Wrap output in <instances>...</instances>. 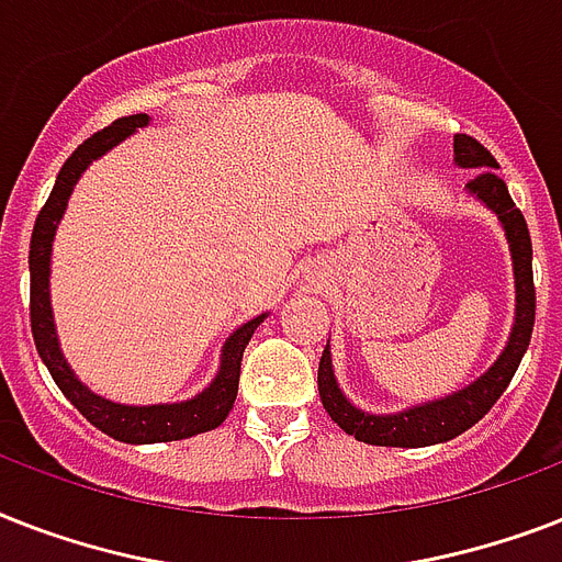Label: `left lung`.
<instances>
[{
    "mask_svg": "<svg viewBox=\"0 0 562 562\" xmlns=\"http://www.w3.org/2000/svg\"><path fill=\"white\" fill-rule=\"evenodd\" d=\"M452 159L459 168L475 170V177L467 182V194L475 196L479 203L496 214L502 223L505 240L510 249V263H514V327H510L508 345L502 348L487 371L459 392L438 397V401L417 403V406L389 412V415H374L366 408L353 406L345 392L339 389V380L334 374V359H330V345L322 353L318 362V397L327 415L339 429L353 435L357 441L374 443V447H432V443L452 441L456 435L467 432L470 426L479 424L491 406L502 397L514 380L516 368L522 362L533 330V310H537V293H533V269H531V235L525 226L522 211L516 209L508 194V186L496 173V159L487 147H482L475 138L459 136L452 138Z\"/></svg>",
    "mask_w": 562,
    "mask_h": 562,
    "instance_id": "1",
    "label": "left lung"
}]
</instances>
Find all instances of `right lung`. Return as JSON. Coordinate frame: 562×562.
<instances>
[{
	"label": "right lung",
	"mask_w": 562,
	"mask_h": 562,
	"mask_svg": "<svg viewBox=\"0 0 562 562\" xmlns=\"http://www.w3.org/2000/svg\"><path fill=\"white\" fill-rule=\"evenodd\" d=\"M150 115L136 112L124 119L112 121L110 127H103L92 138H87L75 154L66 159V165L57 173V182L52 188V196L46 200L43 211L37 214L34 232H31V252H29V272H31V334L37 345L40 359L46 362L48 374L57 383L66 401L87 417L89 424L98 426L103 435H110L115 441L124 443H161V441H182L191 435L211 432L217 429L228 417L237 397V380H240V362L244 351L258 325L269 313L249 318L235 334L228 336L220 351V368L214 380L205 385L203 392L194 394L191 401L179 403H150V406H130V403L106 401L95 394L87 383H80V376L71 371L69 359L63 357L57 327H54L52 313V293H48V278H52V244L60 226L69 196L83 177V170L103 154H110L112 147L121 145L124 138L133 136L136 130L147 127Z\"/></svg>",
	"instance_id": "add662e5"
}]
</instances>
